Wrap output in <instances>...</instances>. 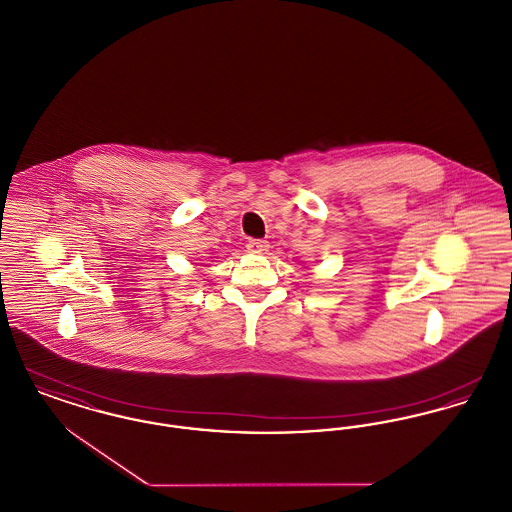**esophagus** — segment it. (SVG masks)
I'll return each mask as SVG.
<instances>
[{
	"label": "esophagus",
	"mask_w": 512,
	"mask_h": 512,
	"mask_svg": "<svg viewBox=\"0 0 512 512\" xmlns=\"http://www.w3.org/2000/svg\"><path fill=\"white\" fill-rule=\"evenodd\" d=\"M268 245L267 240H249V244H247V249L251 251V253H265V251H268Z\"/></svg>",
	"instance_id": "1"
}]
</instances>
